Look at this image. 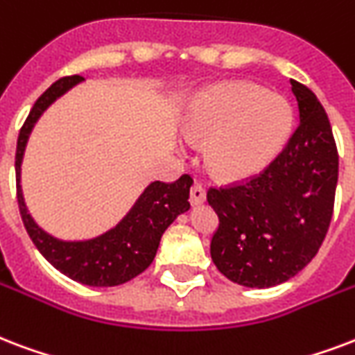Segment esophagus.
<instances>
[{
  "mask_svg": "<svg viewBox=\"0 0 355 355\" xmlns=\"http://www.w3.org/2000/svg\"><path fill=\"white\" fill-rule=\"evenodd\" d=\"M207 199V193H205V188L201 184H193L191 189H189V202L191 205H201Z\"/></svg>",
  "mask_w": 355,
  "mask_h": 355,
  "instance_id": "esophagus-1",
  "label": "esophagus"
}]
</instances>
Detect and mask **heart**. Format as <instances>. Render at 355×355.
<instances>
[{
	"label": "heart",
	"mask_w": 355,
	"mask_h": 355,
	"mask_svg": "<svg viewBox=\"0 0 355 355\" xmlns=\"http://www.w3.org/2000/svg\"><path fill=\"white\" fill-rule=\"evenodd\" d=\"M285 100L255 83L232 81L208 89L191 104L184 134L205 145V167L218 180L255 177L283 150L292 132Z\"/></svg>",
	"instance_id": "obj_1"
}]
</instances>
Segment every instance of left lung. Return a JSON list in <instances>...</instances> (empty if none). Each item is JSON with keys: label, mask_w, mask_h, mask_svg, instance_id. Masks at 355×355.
<instances>
[{"label": "left lung", "mask_w": 355, "mask_h": 355, "mask_svg": "<svg viewBox=\"0 0 355 355\" xmlns=\"http://www.w3.org/2000/svg\"><path fill=\"white\" fill-rule=\"evenodd\" d=\"M300 124L285 148L255 177L210 188L220 225L210 255L227 279L250 288L285 283L302 272L328 234L339 178L331 124L309 87L291 80Z\"/></svg>", "instance_id": "obj_1"}]
</instances>
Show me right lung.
I'll return each mask as SVG.
<instances>
[{
	"label": "right lung",
	"mask_w": 355,
	"mask_h": 355,
	"mask_svg": "<svg viewBox=\"0 0 355 355\" xmlns=\"http://www.w3.org/2000/svg\"><path fill=\"white\" fill-rule=\"evenodd\" d=\"M81 80V76H64L51 83L27 115L16 143V199L27 234L51 266L81 285L117 286L134 279L150 266L164 231L177 220L178 214L189 208V188L193 178L182 175L175 182H153L117 227L93 240L63 242L42 231L27 212L21 196V158L27 137L42 112Z\"/></svg>",
	"instance_id": "add662e5"
}]
</instances>
